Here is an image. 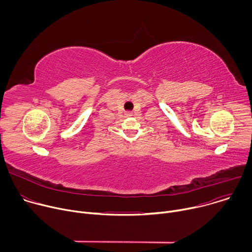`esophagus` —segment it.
<instances>
[{"label": "esophagus", "mask_w": 252, "mask_h": 252, "mask_svg": "<svg viewBox=\"0 0 252 252\" xmlns=\"http://www.w3.org/2000/svg\"><path fill=\"white\" fill-rule=\"evenodd\" d=\"M126 116L129 118V117H132V116H133V114H132L131 112H126Z\"/></svg>", "instance_id": "34e87169"}]
</instances>
